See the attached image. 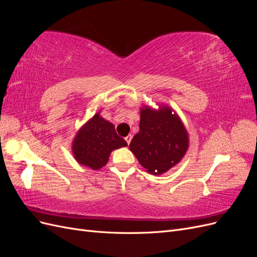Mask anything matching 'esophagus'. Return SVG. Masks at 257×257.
Here are the masks:
<instances>
[{
	"instance_id": "34e87169",
	"label": "esophagus",
	"mask_w": 257,
	"mask_h": 257,
	"mask_svg": "<svg viewBox=\"0 0 257 257\" xmlns=\"http://www.w3.org/2000/svg\"><path fill=\"white\" fill-rule=\"evenodd\" d=\"M132 137H133V136H132L131 134H130V135H127V136L125 137V141H126L127 145H130V143H131V141H132Z\"/></svg>"
}]
</instances>
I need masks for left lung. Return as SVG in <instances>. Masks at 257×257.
Masks as SVG:
<instances>
[{
    "mask_svg": "<svg viewBox=\"0 0 257 257\" xmlns=\"http://www.w3.org/2000/svg\"><path fill=\"white\" fill-rule=\"evenodd\" d=\"M188 148V132L172 108H142L139 132L132 139L130 150L148 173H166L182 160Z\"/></svg>",
    "mask_w": 257,
    "mask_h": 257,
    "instance_id": "obj_1",
    "label": "left lung"
}]
</instances>
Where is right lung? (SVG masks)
Masks as SVG:
<instances>
[{
    "mask_svg": "<svg viewBox=\"0 0 257 257\" xmlns=\"http://www.w3.org/2000/svg\"><path fill=\"white\" fill-rule=\"evenodd\" d=\"M126 146L115 133L113 124L97 112L77 132L72 150L79 164L97 170L107 164L111 151Z\"/></svg>",
    "mask_w": 257,
    "mask_h": 257,
    "instance_id": "obj_1",
    "label": "right lung"
}]
</instances>
